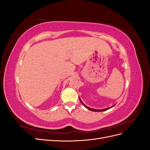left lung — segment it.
Masks as SVG:
<instances>
[{
    "mask_svg": "<svg viewBox=\"0 0 150 150\" xmlns=\"http://www.w3.org/2000/svg\"><path fill=\"white\" fill-rule=\"evenodd\" d=\"M79 99H80V98H79ZM80 101H81V103H82L83 105L87 108V109H88L89 110H91V111H106V110H109V109H110L111 108H112V107H111V108H106V109H104V110H94V109H92V108H89V107H88V106H86L85 104H84V103L82 102V101L80 99Z\"/></svg>",
    "mask_w": 150,
    "mask_h": 150,
    "instance_id": "1",
    "label": "left lung"
}]
</instances>
